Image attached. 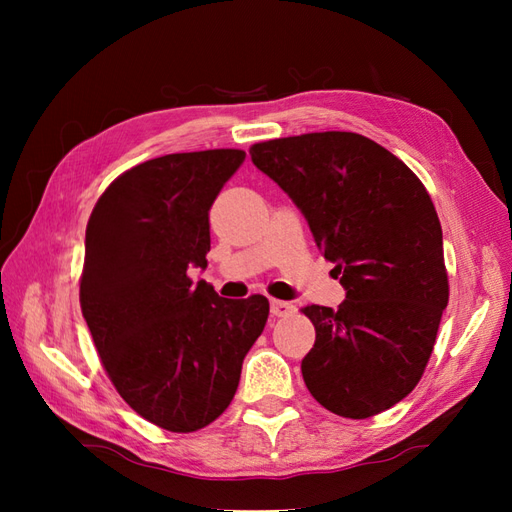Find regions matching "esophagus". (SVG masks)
I'll return each instance as SVG.
<instances>
[{
    "mask_svg": "<svg viewBox=\"0 0 512 512\" xmlns=\"http://www.w3.org/2000/svg\"><path fill=\"white\" fill-rule=\"evenodd\" d=\"M294 307L290 301H271V314L273 316H277V318H282V316H290L292 312H294Z\"/></svg>",
    "mask_w": 512,
    "mask_h": 512,
    "instance_id": "esophagus-1",
    "label": "esophagus"
}]
</instances>
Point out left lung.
Segmentation results:
<instances>
[{
	"label": "left lung",
	"mask_w": 512,
	"mask_h": 512,
	"mask_svg": "<svg viewBox=\"0 0 512 512\" xmlns=\"http://www.w3.org/2000/svg\"><path fill=\"white\" fill-rule=\"evenodd\" d=\"M252 162L292 198L346 299L307 305L316 344L301 363L320 406L367 418L412 393L448 303L442 226L425 185L354 132L275 138Z\"/></svg>",
	"instance_id": "obj_1"
}]
</instances>
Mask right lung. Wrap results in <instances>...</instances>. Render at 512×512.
<instances>
[{
	"label": "right lung",
	"mask_w": 512,
	"mask_h": 512,
	"mask_svg": "<svg viewBox=\"0 0 512 512\" xmlns=\"http://www.w3.org/2000/svg\"><path fill=\"white\" fill-rule=\"evenodd\" d=\"M241 149L170 153L126 170L85 232L81 309L108 378L149 423L188 433L237 393L241 365L269 318L262 294L224 299L207 269L209 209Z\"/></svg>",
	"instance_id": "right-lung-1"
}]
</instances>
